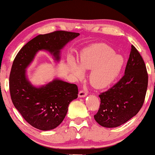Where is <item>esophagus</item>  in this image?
Segmentation results:
<instances>
[{
	"mask_svg": "<svg viewBox=\"0 0 155 155\" xmlns=\"http://www.w3.org/2000/svg\"><path fill=\"white\" fill-rule=\"evenodd\" d=\"M87 92L84 90H80L79 92V94H78V97H84L87 96Z\"/></svg>",
	"mask_w": 155,
	"mask_h": 155,
	"instance_id": "34e87169",
	"label": "esophagus"
}]
</instances>
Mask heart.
Here are the masks:
<instances>
[{
	"mask_svg": "<svg viewBox=\"0 0 155 155\" xmlns=\"http://www.w3.org/2000/svg\"><path fill=\"white\" fill-rule=\"evenodd\" d=\"M124 58L116 54L107 44H100L84 51L80 55L79 65L73 58L68 60V67L76 78L82 79L83 70H92L90 82L94 87L101 89L113 83L120 75Z\"/></svg>",
	"mask_w": 155,
	"mask_h": 155,
	"instance_id": "obj_1",
	"label": "heart"
}]
</instances>
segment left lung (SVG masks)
<instances>
[{"instance_id": "1", "label": "left lung", "mask_w": 155, "mask_h": 155, "mask_svg": "<svg viewBox=\"0 0 155 155\" xmlns=\"http://www.w3.org/2000/svg\"><path fill=\"white\" fill-rule=\"evenodd\" d=\"M147 84L145 62L132 45L124 75L111 88L99 95L101 103L94 116L95 120L105 128H115L125 124L143 107Z\"/></svg>"}]
</instances>
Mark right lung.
I'll return each instance as SVG.
<instances>
[{
	"instance_id": "1",
	"label": "right lung",
	"mask_w": 155,
	"mask_h": 155,
	"mask_svg": "<svg viewBox=\"0 0 155 155\" xmlns=\"http://www.w3.org/2000/svg\"><path fill=\"white\" fill-rule=\"evenodd\" d=\"M79 35L66 31L39 35L27 42L14 59L9 78L12 101L25 120L39 130H52L62 123L70 103L78 98V89L75 84L59 79L37 87L27 79L26 68L41 50L50 52L58 61L61 50Z\"/></svg>"
}]
</instances>
